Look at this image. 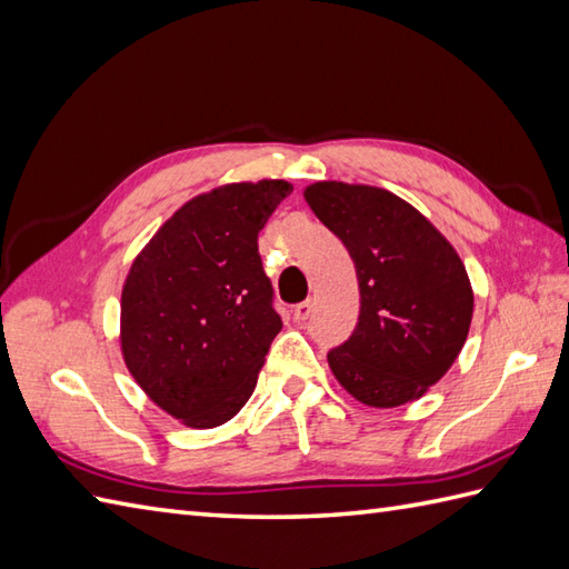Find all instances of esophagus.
<instances>
[{"label":"esophagus","instance_id":"1","mask_svg":"<svg viewBox=\"0 0 569 569\" xmlns=\"http://www.w3.org/2000/svg\"><path fill=\"white\" fill-rule=\"evenodd\" d=\"M310 312H312V300H302V302H298V306L293 308V317L298 322H306L308 317H310Z\"/></svg>","mask_w":569,"mask_h":569}]
</instances>
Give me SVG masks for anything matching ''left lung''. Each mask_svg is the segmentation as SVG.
<instances>
[{"label":"left lung","mask_w":569,"mask_h":569,"mask_svg":"<svg viewBox=\"0 0 569 569\" xmlns=\"http://www.w3.org/2000/svg\"><path fill=\"white\" fill-rule=\"evenodd\" d=\"M306 201L353 259L361 310L327 361L356 400L398 407L446 376L466 345L472 288L446 237L386 189L317 181Z\"/></svg>","instance_id":"left-lung-1"}]
</instances>
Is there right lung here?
<instances>
[{
    "label": "right lung",
    "instance_id": "right-lung-1",
    "mask_svg": "<svg viewBox=\"0 0 569 569\" xmlns=\"http://www.w3.org/2000/svg\"><path fill=\"white\" fill-rule=\"evenodd\" d=\"M293 187L228 183L171 216L130 267L121 298L128 371L164 412L210 429L252 398L281 315L259 230Z\"/></svg>",
    "mask_w": 569,
    "mask_h": 569
}]
</instances>
